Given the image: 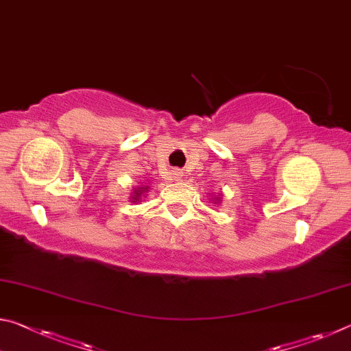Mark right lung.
Here are the masks:
<instances>
[{
	"label": "right lung",
	"mask_w": 351,
	"mask_h": 351,
	"mask_svg": "<svg viewBox=\"0 0 351 351\" xmlns=\"http://www.w3.org/2000/svg\"><path fill=\"white\" fill-rule=\"evenodd\" d=\"M136 197H138V190H136ZM134 198V197H133Z\"/></svg>",
	"instance_id": "obj_1"
}]
</instances>
